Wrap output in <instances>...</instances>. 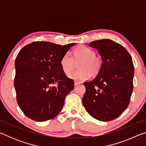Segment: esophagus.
<instances>
[{"mask_svg":"<svg viewBox=\"0 0 146 146\" xmlns=\"http://www.w3.org/2000/svg\"><path fill=\"white\" fill-rule=\"evenodd\" d=\"M80 82H75V83H74V84H75V86H78L80 84Z\"/></svg>","mask_w":146,"mask_h":146,"instance_id":"obj_1","label":"esophagus"}]
</instances>
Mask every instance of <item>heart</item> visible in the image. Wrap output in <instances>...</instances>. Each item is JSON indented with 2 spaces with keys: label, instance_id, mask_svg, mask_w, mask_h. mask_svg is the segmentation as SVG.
Masks as SVG:
<instances>
[{
  "label": "heart",
  "instance_id": "b5f03b06",
  "mask_svg": "<svg viewBox=\"0 0 146 146\" xmlns=\"http://www.w3.org/2000/svg\"><path fill=\"white\" fill-rule=\"evenodd\" d=\"M96 56L93 49L85 46L78 47L74 50L73 57L70 52L66 53L61 58L60 66L63 72L69 74L74 67L75 62L81 61L79 64L80 70L73 72L69 77L77 82H82L90 77L91 72L95 74L99 71L102 65L100 58Z\"/></svg>",
  "mask_w": 146,
  "mask_h": 146
}]
</instances>
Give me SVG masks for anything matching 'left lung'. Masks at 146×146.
Returning <instances> with one entry per match:
<instances>
[{"instance_id":"1","label":"left lung","mask_w":146,"mask_h":146,"mask_svg":"<svg viewBox=\"0 0 146 146\" xmlns=\"http://www.w3.org/2000/svg\"><path fill=\"white\" fill-rule=\"evenodd\" d=\"M89 46L97 49L102 63L95 78L84 83L82 104L91 117L108 122L120 116L129 105L134 66L124 47L110 39L93 41Z\"/></svg>"}]
</instances>
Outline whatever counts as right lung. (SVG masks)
Segmentation results:
<instances>
[{
  "label": "right lung",
  "mask_w": 146,
  "mask_h": 146,
  "mask_svg": "<svg viewBox=\"0 0 146 146\" xmlns=\"http://www.w3.org/2000/svg\"><path fill=\"white\" fill-rule=\"evenodd\" d=\"M75 44L35 42L19 51L15 62L14 86L17 103L26 117L44 122L60 113L74 88L73 80L63 72L60 62Z\"/></svg>",
  "instance_id": "add662e5"
}]
</instances>
